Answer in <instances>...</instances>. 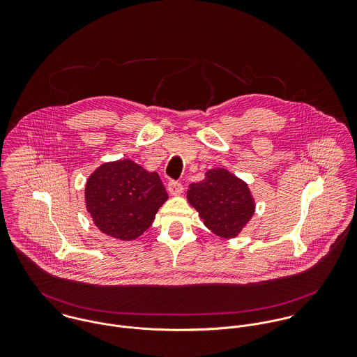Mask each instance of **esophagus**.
I'll return each mask as SVG.
<instances>
[{"mask_svg":"<svg viewBox=\"0 0 357 357\" xmlns=\"http://www.w3.org/2000/svg\"><path fill=\"white\" fill-rule=\"evenodd\" d=\"M183 185H181V183H178V181H169V184H167V191L172 194V195H180L181 192H183Z\"/></svg>","mask_w":357,"mask_h":357,"instance_id":"esophagus-1","label":"esophagus"}]
</instances>
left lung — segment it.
Here are the masks:
<instances>
[{
	"mask_svg": "<svg viewBox=\"0 0 357 357\" xmlns=\"http://www.w3.org/2000/svg\"><path fill=\"white\" fill-rule=\"evenodd\" d=\"M187 201L217 236H238L255 211V201L246 181L224 167L208 169L204 180L192 183Z\"/></svg>",
	"mask_w": 357,
	"mask_h": 357,
	"instance_id": "left-lung-1",
	"label": "left lung"
}]
</instances>
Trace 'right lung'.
Segmentation results:
<instances>
[{
    "instance_id": "right-lung-1",
    "label": "right lung",
    "mask_w": 357,
    "mask_h": 357,
    "mask_svg": "<svg viewBox=\"0 0 357 357\" xmlns=\"http://www.w3.org/2000/svg\"><path fill=\"white\" fill-rule=\"evenodd\" d=\"M167 199L159 174L132 159L104 162L85 184V206L93 224L123 242L142 236Z\"/></svg>"
}]
</instances>
